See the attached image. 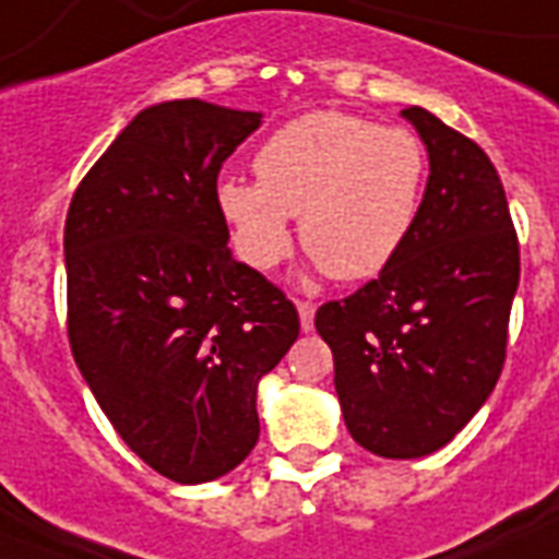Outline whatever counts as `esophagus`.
Here are the masks:
<instances>
[{
	"label": "esophagus",
	"mask_w": 559,
	"mask_h": 559,
	"mask_svg": "<svg viewBox=\"0 0 559 559\" xmlns=\"http://www.w3.org/2000/svg\"><path fill=\"white\" fill-rule=\"evenodd\" d=\"M298 316H301V331H313V316H316L313 301H298Z\"/></svg>",
	"instance_id": "1"
}]
</instances>
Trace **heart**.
Returning a JSON list of instances; mask_svg holds the SVG:
<instances>
[{
    "label": "heart",
    "instance_id": "1",
    "mask_svg": "<svg viewBox=\"0 0 559 559\" xmlns=\"http://www.w3.org/2000/svg\"><path fill=\"white\" fill-rule=\"evenodd\" d=\"M252 168L258 182L217 186L240 258L254 270L278 266L293 246L289 217H301V243L319 266L362 281L406 246L424 205L429 153L408 127L322 109L266 135Z\"/></svg>",
    "mask_w": 559,
    "mask_h": 559
}]
</instances>
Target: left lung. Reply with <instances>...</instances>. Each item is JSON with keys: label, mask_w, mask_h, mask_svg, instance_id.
<instances>
[{"label": "left lung", "mask_w": 559, "mask_h": 559, "mask_svg": "<svg viewBox=\"0 0 559 559\" xmlns=\"http://www.w3.org/2000/svg\"><path fill=\"white\" fill-rule=\"evenodd\" d=\"M403 116L429 151L415 228L377 278L316 310L345 426L382 459L441 450L490 397L520 284V240L493 162L424 107Z\"/></svg>", "instance_id": "1"}]
</instances>
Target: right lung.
Wrapping results in <instances>:
<instances>
[{"mask_svg": "<svg viewBox=\"0 0 559 559\" xmlns=\"http://www.w3.org/2000/svg\"><path fill=\"white\" fill-rule=\"evenodd\" d=\"M261 112L205 100L142 109L66 214V331L116 432L159 476L202 485L258 443V380L298 310L235 261L217 177Z\"/></svg>", "mask_w": 559, "mask_h": 559, "instance_id": "obj_1", "label": "right lung"}]
</instances>
